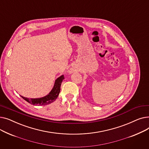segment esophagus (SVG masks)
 Segmentation results:
<instances>
[{"instance_id":"1","label":"esophagus","mask_w":149,"mask_h":149,"mask_svg":"<svg viewBox=\"0 0 149 149\" xmlns=\"http://www.w3.org/2000/svg\"><path fill=\"white\" fill-rule=\"evenodd\" d=\"M69 73H71V72H72V70H69Z\"/></svg>"}]
</instances>
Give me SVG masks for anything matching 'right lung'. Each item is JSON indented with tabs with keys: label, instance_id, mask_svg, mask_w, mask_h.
<instances>
[{
	"label": "right lung",
	"instance_id": "add662e5",
	"mask_svg": "<svg viewBox=\"0 0 149 149\" xmlns=\"http://www.w3.org/2000/svg\"><path fill=\"white\" fill-rule=\"evenodd\" d=\"M64 79V75H62L56 80L54 83V87L52 88L51 92L48 95L41 98H29L21 96L23 99L29 103L35 106H45L52 103L54 101H56L58 97L59 93L60 92V86L62 81Z\"/></svg>",
	"mask_w": 149,
	"mask_h": 149
}]
</instances>
